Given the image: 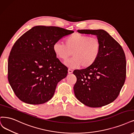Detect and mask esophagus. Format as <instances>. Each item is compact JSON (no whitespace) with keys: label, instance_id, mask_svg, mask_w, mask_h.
Returning <instances> with one entry per match:
<instances>
[{"label":"esophagus","instance_id":"esophagus-1","mask_svg":"<svg viewBox=\"0 0 134 134\" xmlns=\"http://www.w3.org/2000/svg\"><path fill=\"white\" fill-rule=\"evenodd\" d=\"M72 72H73V70H71V69H68V74H71V73H72Z\"/></svg>","mask_w":134,"mask_h":134}]
</instances>
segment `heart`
<instances>
[{
    "label": "heart",
    "mask_w": 134,
    "mask_h": 134,
    "mask_svg": "<svg viewBox=\"0 0 134 134\" xmlns=\"http://www.w3.org/2000/svg\"><path fill=\"white\" fill-rule=\"evenodd\" d=\"M65 43H55L53 52L56 57L64 60L71 55L72 58L64 62L66 66L76 68L81 65L83 68L90 67L96 62L100 52L99 40L89 36L75 33L68 36Z\"/></svg>",
    "instance_id": "b5f03b06"
}]
</instances>
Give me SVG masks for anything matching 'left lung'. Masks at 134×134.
<instances>
[{
  "label": "left lung",
  "mask_w": 134,
  "mask_h": 134,
  "mask_svg": "<svg viewBox=\"0 0 134 134\" xmlns=\"http://www.w3.org/2000/svg\"><path fill=\"white\" fill-rule=\"evenodd\" d=\"M77 31L96 35L101 48L99 57L93 65L74 71L77 78L74 86L75 95L89 107L99 108L109 104L117 98L125 82V53L121 45L104 30Z\"/></svg>",
  "instance_id": "8db88e82"
}]
</instances>
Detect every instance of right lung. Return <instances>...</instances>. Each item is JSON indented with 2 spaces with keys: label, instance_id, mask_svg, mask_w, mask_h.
I'll return each instance as SVG.
<instances>
[{
  "label": "right lung",
  "instance_id": "1",
  "mask_svg": "<svg viewBox=\"0 0 134 134\" xmlns=\"http://www.w3.org/2000/svg\"><path fill=\"white\" fill-rule=\"evenodd\" d=\"M74 31L57 26H35L18 39L8 58V78L16 96L29 104L52 98L68 68L57 58L54 44Z\"/></svg>",
  "mask_w": 134,
  "mask_h": 134
}]
</instances>
